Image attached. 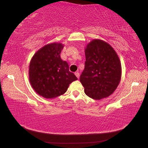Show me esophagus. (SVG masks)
I'll use <instances>...</instances> for the list:
<instances>
[{"label": "esophagus", "mask_w": 148, "mask_h": 148, "mask_svg": "<svg viewBox=\"0 0 148 148\" xmlns=\"http://www.w3.org/2000/svg\"><path fill=\"white\" fill-rule=\"evenodd\" d=\"M74 74H75V75H76V76L77 77V78H79V72H76Z\"/></svg>", "instance_id": "obj_1"}]
</instances>
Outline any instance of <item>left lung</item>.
Listing matches in <instances>:
<instances>
[{
  "label": "left lung",
  "mask_w": 148,
  "mask_h": 148,
  "mask_svg": "<svg viewBox=\"0 0 148 148\" xmlns=\"http://www.w3.org/2000/svg\"><path fill=\"white\" fill-rule=\"evenodd\" d=\"M85 68L79 81L90 98L101 100L109 97L118 86L121 64L116 51L108 42L93 39L85 48Z\"/></svg>",
  "instance_id": "1"
}]
</instances>
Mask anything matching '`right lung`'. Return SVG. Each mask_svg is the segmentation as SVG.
<instances>
[{
    "label": "right lung",
    "mask_w": 148,
    "mask_h": 148,
    "mask_svg": "<svg viewBox=\"0 0 148 148\" xmlns=\"http://www.w3.org/2000/svg\"><path fill=\"white\" fill-rule=\"evenodd\" d=\"M63 47L61 42L47 44L34 54L30 62V84L34 91L45 99L63 95L69 85L77 79L69 71L68 62L61 58Z\"/></svg>",
    "instance_id": "1"
}]
</instances>
